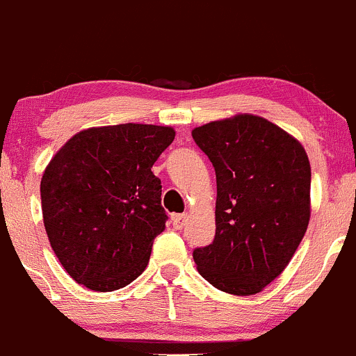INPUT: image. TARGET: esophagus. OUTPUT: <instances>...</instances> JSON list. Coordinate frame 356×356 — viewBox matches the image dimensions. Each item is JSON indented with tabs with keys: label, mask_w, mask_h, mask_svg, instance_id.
Wrapping results in <instances>:
<instances>
[{
	"label": "esophagus",
	"mask_w": 356,
	"mask_h": 356,
	"mask_svg": "<svg viewBox=\"0 0 356 356\" xmlns=\"http://www.w3.org/2000/svg\"><path fill=\"white\" fill-rule=\"evenodd\" d=\"M188 222V213H181V215H172V225L175 230H181Z\"/></svg>",
	"instance_id": "1"
}]
</instances>
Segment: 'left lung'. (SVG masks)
I'll list each match as a JSON object with an SVG mask.
<instances>
[{"mask_svg":"<svg viewBox=\"0 0 356 356\" xmlns=\"http://www.w3.org/2000/svg\"><path fill=\"white\" fill-rule=\"evenodd\" d=\"M193 140L216 172V234L193 252L197 271L227 293H259L309 227V156L297 138L254 114L194 128Z\"/></svg>","mask_w":356,"mask_h":356,"instance_id":"obj_1","label":"left lung"}]
</instances>
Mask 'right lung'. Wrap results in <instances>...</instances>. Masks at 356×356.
<instances>
[{"mask_svg": "<svg viewBox=\"0 0 356 356\" xmlns=\"http://www.w3.org/2000/svg\"><path fill=\"white\" fill-rule=\"evenodd\" d=\"M174 138L170 126H100L52 156L40 181L44 227L74 282L112 291L145 271L167 220L152 167Z\"/></svg>", "mask_w": 356, "mask_h": 356, "instance_id": "right-lung-1", "label": "right lung"}]
</instances>
